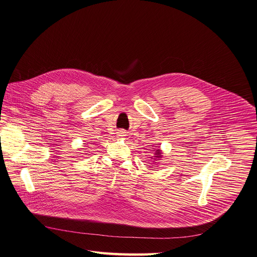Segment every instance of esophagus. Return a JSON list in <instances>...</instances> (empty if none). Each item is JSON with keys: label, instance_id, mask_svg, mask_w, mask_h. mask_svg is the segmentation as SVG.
Listing matches in <instances>:
<instances>
[{"label": "esophagus", "instance_id": "1", "mask_svg": "<svg viewBox=\"0 0 257 257\" xmlns=\"http://www.w3.org/2000/svg\"><path fill=\"white\" fill-rule=\"evenodd\" d=\"M117 136H118L119 138H124V137L126 136V132H125L124 130H119V131L117 132Z\"/></svg>", "mask_w": 257, "mask_h": 257}]
</instances>
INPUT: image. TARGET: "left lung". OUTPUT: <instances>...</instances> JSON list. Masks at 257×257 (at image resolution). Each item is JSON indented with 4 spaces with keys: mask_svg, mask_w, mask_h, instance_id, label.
<instances>
[{
    "mask_svg": "<svg viewBox=\"0 0 257 257\" xmlns=\"http://www.w3.org/2000/svg\"><path fill=\"white\" fill-rule=\"evenodd\" d=\"M155 159L154 160H156V159H161L163 156H162V151L160 150V149H158L157 151H156V153H155ZM156 161H158V160H156Z\"/></svg>",
    "mask_w": 257,
    "mask_h": 257,
    "instance_id": "1",
    "label": "left lung"
}]
</instances>
